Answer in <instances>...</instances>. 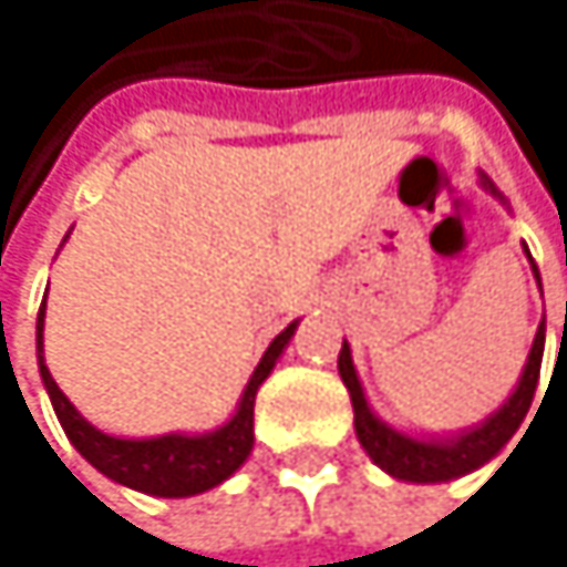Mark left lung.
Returning <instances> with one entry per match:
<instances>
[{
    "label": "left lung",
    "mask_w": 567,
    "mask_h": 567,
    "mask_svg": "<svg viewBox=\"0 0 567 567\" xmlns=\"http://www.w3.org/2000/svg\"><path fill=\"white\" fill-rule=\"evenodd\" d=\"M481 184L501 197V190L484 174H481ZM524 251H528V245H524ZM528 261H532V271L538 278V265H535L532 251H528ZM538 286H542V278H538ZM542 355H545V319L535 332L528 362H524V373H520L514 393L484 423L461 430L454 436H410V433H400L390 423H383L370 410L367 393H362V383H359L355 367H352L349 342H342V352H339V377H342L349 400H352L355 436L362 443V451L373 457V464L383 467L396 481L440 484V481H454V477H464V474L484 467L487 461H494L504 451V443L517 433V426L524 423V416H528V410H532V400H535V390L542 380Z\"/></svg>",
    "instance_id": "obj_1"
}]
</instances>
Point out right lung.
Returning a JSON list of instances; mask_svg holds the SVG:
<instances>
[{"mask_svg":"<svg viewBox=\"0 0 567 567\" xmlns=\"http://www.w3.org/2000/svg\"><path fill=\"white\" fill-rule=\"evenodd\" d=\"M43 306H39V319H35L39 377H43V386L53 400V410H56L70 443L103 477L124 484V487H134L141 494H154V497H194V494H205V491L218 487L221 481H228L248 461V454L255 447V393L275 370L278 355L286 352L299 322L281 329L271 339V346L265 349L261 362L255 367V373L241 393L235 416L225 426H218L212 433H164V436L131 440V436H110V433L96 430L86 416H80V410L66 400V393L50 377L47 359H43V322H47Z\"/></svg>","mask_w":567,"mask_h":567,"instance_id":"add662e5","label":"right lung"}]
</instances>
